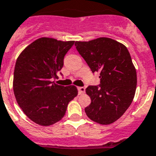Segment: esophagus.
<instances>
[{"mask_svg": "<svg viewBox=\"0 0 156 156\" xmlns=\"http://www.w3.org/2000/svg\"><path fill=\"white\" fill-rule=\"evenodd\" d=\"M78 91L79 94H82L85 92V88L83 87H78Z\"/></svg>", "mask_w": 156, "mask_h": 156, "instance_id": "34e87169", "label": "esophagus"}]
</instances>
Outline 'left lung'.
<instances>
[{"label":"left lung","mask_w":156,"mask_h":156,"mask_svg":"<svg viewBox=\"0 0 156 156\" xmlns=\"http://www.w3.org/2000/svg\"><path fill=\"white\" fill-rule=\"evenodd\" d=\"M76 49L93 73H100V84L88 86L91 103L85 108L93 122L108 125L124 114L136 89V71L125 45L101 37L88 42H75Z\"/></svg>","instance_id":"left-lung-1"}]
</instances>
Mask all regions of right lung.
Segmentation results:
<instances>
[{
  "instance_id": "obj_1",
  "label": "right lung",
  "mask_w": 156,
  "mask_h": 156,
  "mask_svg": "<svg viewBox=\"0 0 156 156\" xmlns=\"http://www.w3.org/2000/svg\"><path fill=\"white\" fill-rule=\"evenodd\" d=\"M73 44L44 37L31 43L17 58L14 94L24 113L36 124L47 126L60 121L69 101L78 95L75 86L63 87L54 81Z\"/></svg>"
}]
</instances>
